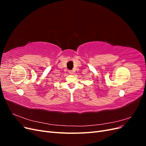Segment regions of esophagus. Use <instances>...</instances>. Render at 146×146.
<instances>
[{
  "instance_id": "34e87169",
  "label": "esophagus",
  "mask_w": 146,
  "mask_h": 146,
  "mask_svg": "<svg viewBox=\"0 0 146 146\" xmlns=\"http://www.w3.org/2000/svg\"><path fill=\"white\" fill-rule=\"evenodd\" d=\"M69 73L70 74H74V72L72 71V70H69Z\"/></svg>"
}]
</instances>
